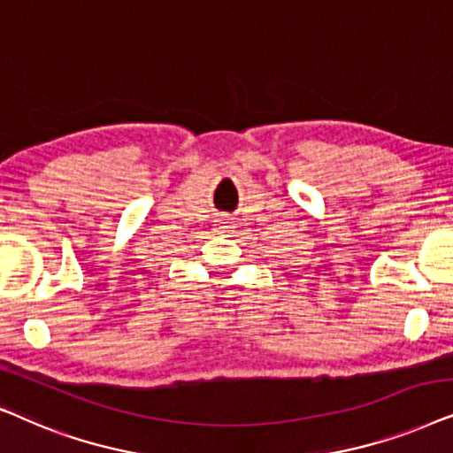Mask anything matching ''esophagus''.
<instances>
[{
  "label": "esophagus",
  "mask_w": 453,
  "mask_h": 453,
  "mask_svg": "<svg viewBox=\"0 0 453 453\" xmlns=\"http://www.w3.org/2000/svg\"><path fill=\"white\" fill-rule=\"evenodd\" d=\"M219 230H223V232H232V223H230V221L219 223Z\"/></svg>",
  "instance_id": "obj_1"
}]
</instances>
